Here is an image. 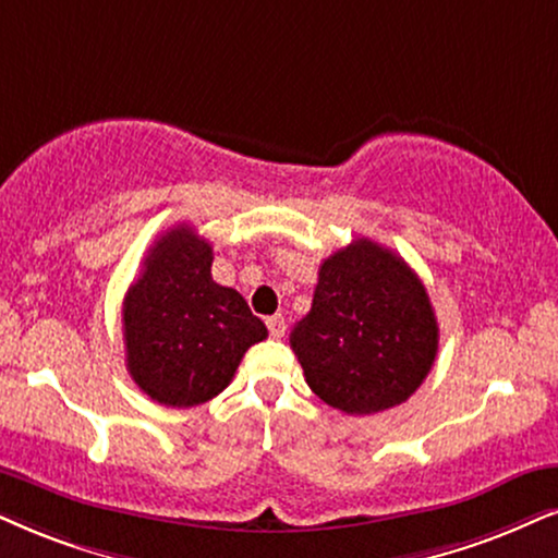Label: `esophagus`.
<instances>
[{"label": "esophagus", "mask_w": 558, "mask_h": 558, "mask_svg": "<svg viewBox=\"0 0 558 558\" xmlns=\"http://www.w3.org/2000/svg\"><path fill=\"white\" fill-rule=\"evenodd\" d=\"M267 329H270V337H275V340H280V337L286 335V319L280 314L267 316Z\"/></svg>", "instance_id": "esophagus-1"}]
</instances>
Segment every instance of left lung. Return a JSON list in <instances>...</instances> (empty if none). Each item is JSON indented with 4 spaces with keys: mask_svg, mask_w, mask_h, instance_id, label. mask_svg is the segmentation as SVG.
Listing matches in <instances>:
<instances>
[{
    "mask_svg": "<svg viewBox=\"0 0 558 558\" xmlns=\"http://www.w3.org/2000/svg\"><path fill=\"white\" fill-rule=\"evenodd\" d=\"M437 340L417 272L371 239L324 259L312 312L291 331L308 389L348 414H376L412 397L433 368Z\"/></svg>",
    "mask_w": 558,
    "mask_h": 558,
    "instance_id": "8db88e82",
    "label": "left lung"
}]
</instances>
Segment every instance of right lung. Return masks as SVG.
Here are the masks:
<instances>
[{
  "instance_id": "1",
  "label": "right lung",
  "mask_w": 558,
  "mask_h": 558,
  "mask_svg": "<svg viewBox=\"0 0 558 558\" xmlns=\"http://www.w3.org/2000/svg\"><path fill=\"white\" fill-rule=\"evenodd\" d=\"M214 246L180 223L165 231L123 301L125 365L165 407H197L221 393L244 352L267 337L234 288L210 275Z\"/></svg>"
}]
</instances>
